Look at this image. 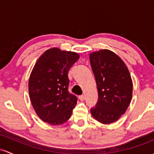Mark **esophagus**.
<instances>
[{
	"label": "esophagus",
	"mask_w": 154,
	"mask_h": 154,
	"mask_svg": "<svg viewBox=\"0 0 154 154\" xmlns=\"http://www.w3.org/2000/svg\"><path fill=\"white\" fill-rule=\"evenodd\" d=\"M85 95H79V99L81 100V101H83V100H85Z\"/></svg>",
	"instance_id": "34e87169"
}]
</instances>
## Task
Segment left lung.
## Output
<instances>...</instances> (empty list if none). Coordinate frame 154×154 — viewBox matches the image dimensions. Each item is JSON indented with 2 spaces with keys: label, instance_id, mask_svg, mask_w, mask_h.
I'll return each mask as SVG.
<instances>
[{
  "label": "left lung",
  "instance_id": "obj_1",
  "mask_svg": "<svg viewBox=\"0 0 154 154\" xmlns=\"http://www.w3.org/2000/svg\"><path fill=\"white\" fill-rule=\"evenodd\" d=\"M96 81L98 100L92 116L103 125L115 122L125 114L132 97V80L123 60L115 53L101 49L89 54Z\"/></svg>",
  "mask_w": 154,
  "mask_h": 154
}]
</instances>
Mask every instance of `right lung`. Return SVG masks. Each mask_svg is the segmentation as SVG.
<instances>
[{"instance_id":"1","label":"right lung","mask_w":154,"mask_h":154,"mask_svg":"<svg viewBox=\"0 0 154 154\" xmlns=\"http://www.w3.org/2000/svg\"><path fill=\"white\" fill-rule=\"evenodd\" d=\"M79 59L77 53L52 48L32 70L28 82L31 103L39 118L49 125H61L71 117L77 98L68 91V72Z\"/></svg>"}]
</instances>
